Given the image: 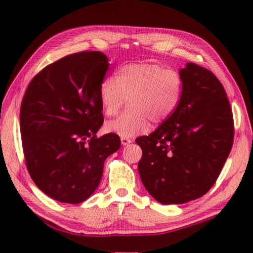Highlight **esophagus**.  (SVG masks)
Wrapping results in <instances>:
<instances>
[{
	"instance_id": "obj_1",
	"label": "esophagus",
	"mask_w": 253,
	"mask_h": 253,
	"mask_svg": "<svg viewBox=\"0 0 253 253\" xmlns=\"http://www.w3.org/2000/svg\"><path fill=\"white\" fill-rule=\"evenodd\" d=\"M121 140H122V144H123L124 146H126V145L130 144V142H131V139H130V138H125V137H122Z\"/></svg>"
}]
</instances>
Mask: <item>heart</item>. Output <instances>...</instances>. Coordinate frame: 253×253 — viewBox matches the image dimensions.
I'll list each match as a JSON object with an SVG mask.
<instances>
[{
	"mask_svg": "<svg viewBox=\"0 0 253 253\" xmlns=\"http://www.w3.org/2000/svg\"><path fill=\"white\" fill-rule=\"evenodd\" d=\"M183 79L173 68L159 64H126L99 87V100L107 117L116 116L128 99V109L109 122L108 131L121 137H134L149 129L150 122L166 121L181 99Z\"/></svg>",
	"mask_w": 253,
	"mask_h": 253,
	"instance_id": "1",
	"label": "heart"
}]
</instances>
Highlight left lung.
<instances>
[{"label":"left lung","mask_w":253,"mask_h":253,"mask_svg":"<svg viewBox=\"0 0 253 253\" xmlns=\"http://www.w3.org/2000/svg\"><path fill=\"white\" fill-rule=\"evenodd\" d=\"M183 89L170 117L136 139L138 171L147 191L164 205L206 195L230 154L235 126L226 90L212 72L194 63L180 70Z\"/></svg>","instance_id":"left-lung-1"}]
</instances>
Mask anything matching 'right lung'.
<instances>
[{"instance_id": "obj_1", "label": "right lung", "mask_w": 253, "mask_h": 253, "mask_svg": "<svg viewBox=\"0 0 253 253\" xmlns=\"http://www.w3.org/2000/svg\"><path fill=\"white\" fill-rule=\"evenodd\" d=\"M108 58L97 50L70 54L30 82L20 112L22 147L31 178L44 194L81 204L98 187L119 136L98 137L104 116L99 87Z\"/></svg>"}]
</instances>
